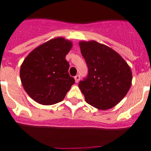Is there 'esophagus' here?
<instances>
[{"instance_id":"34e87169","label":"esophagus","mask_w":151,"mask_h":151,"mask_svg":"<svg viewBox=\"0 0 151 151\" xmlns=\"http://www.w3.org/2000/svg\"><path fill=\"white\" fill-rule=\"evenodd\" d=\"M74 79H75L76 83H78L80 81V79H81V77H80V75H76L75 77H74Z\"/></svg>"}]
</instances>
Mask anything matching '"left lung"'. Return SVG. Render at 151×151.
Returning a JSON list of instances; mask_svg holds the SVG:
<instances>
[{
  "label": "left lung",
  "instance_id": "8db88e82",
  "mask_svg": "<svg viewBox=\"0 0 151 151\" xmlns=\"http://www.w3.org/2000/svg\"><path fill=\"white\" fill-rule=\"evenodd\" d=\"M79 45L88 68L87 77L78 85L85 100L98 109L115 106L132 85L130 67L107 45L96 41H82Z\"/></svg>",
  "mask_w": 151,
  "mask_h": 151
}]
</instances>
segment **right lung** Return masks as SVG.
I'll use <instances>...</instances> for the list:
<instances>
[{"mask_svg":"<svg viewBox=\"0 0 151 151\" xmlns=\"http://www.w3.org/2000/svg\"><path fill=\"white\" fill-rule=\"evenodd\" d=\"M72 42L62 37L52 39L29 54L21 65L19 75L23 88L42 105L62 101L75 81L68 74L65 56Z\"/></svg>","mask_w":151,"mask_h":151,"instance_id":"add662e5","label":"right lung"}]
</instances>
